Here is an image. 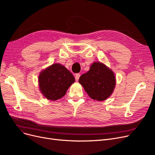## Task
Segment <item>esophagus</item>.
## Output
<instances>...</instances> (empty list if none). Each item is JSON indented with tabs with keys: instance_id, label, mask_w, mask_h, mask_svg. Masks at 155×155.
Returning a JSON list of instances; mask_svg holds the SVG:
<instances>
[{
	"instance_id": "1",
	"label": "esophagus",
	"mask_w": 155,
	"mask_h": 155,
	"mask_svg": "<svg viewBox=\"0 0 155 155\" xmlns=\"http://www.w3.org/2000/svg\"><path fill=\"white\" fill-rule=\"evenodd\" d=\"M79 77H80V74H76V76H75V79H76V81H78Z\"/></svg>"
}]
</instances>
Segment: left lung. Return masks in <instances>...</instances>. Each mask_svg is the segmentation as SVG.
<instances>
[{"mask_svg": "<svg viewBox=\"0 0 155 155\" xmlns=\"http://www.w3.org/2000/svg\"><path fill=\"white\" fill-rule=\"evenodd\" d=\"M79 83L94 100H107L114 90L116 78L112 70L100 62L93 63L90 70L82 74Z\"/></svg>", "mask_w": 155, "mask_h": 155, "instance_id": "left-lung-1", "label": "left lung"}]
</instances>
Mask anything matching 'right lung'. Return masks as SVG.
I'll use <instances>...</instances> for the list:
<instances>
[{
	"label": "right lung",
	"mask_w": 155,
	"mask_h": 155,
	"mask_svg": "<svg viewBox=\"0 0 155 155\" xmlns=\"http://www.w3.org/2000/svg\"><path fill=\"white\" fill-rule=\"evenodd\" d=\"M74 82L72 74L59 63L51 64L43 70L39 76L40 91L50 100L55 101L63 97Z\"/></svg>",
	"instance_id": "obj_1"
}]
</instances>
